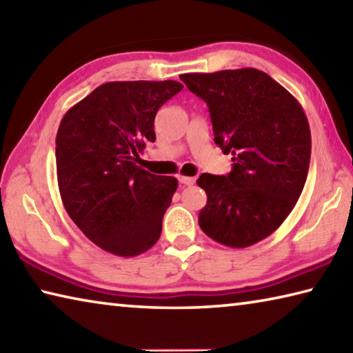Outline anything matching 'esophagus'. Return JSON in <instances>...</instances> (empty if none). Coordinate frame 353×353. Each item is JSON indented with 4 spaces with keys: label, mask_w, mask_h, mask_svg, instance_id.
<instances>
[{
    "label": "esophagus",
    "mask_w": 353,
    "mask_h": 353,
    "mask_svg": "<svg viewBox=\"0 0 353 353\" xmlns=\"http://www.w3.org/2000/svg\"><path fill=\"white\" fill-rule=\"evenodd\" d=\"M179 182L182 185H193L196 182L194 177H187V176H179Z\"/></svg>",
    "instance_id": "34e87169"
}]
</instances>
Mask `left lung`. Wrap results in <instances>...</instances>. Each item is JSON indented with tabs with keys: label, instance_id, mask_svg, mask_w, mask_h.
I'll use <instances>...</instances> for the list:
<instances>
[{
	"label": "left lung",
	"instance_id": "8db88e82",
	"mask_svg": "<svg viewBox=\"0 0 353 353\" xmlns=\"http://www.w3.org/2000/svg\"><path fill=\"white\" fill-rule=\"evenodd\" d=\"M181 79L205 101L214 143L232 154L227 176L201 174L207 205L202 232L224 246H252L277 230L307 181L312 134L302 105L255 68L187 73Z\"/></svg>",
	"mask_w": 353,
	"mask_h": 353
}]
</instances>
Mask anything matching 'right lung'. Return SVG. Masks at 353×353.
Returning <instances> with one entry per match:
<instances>
[{"mask_svg": "<svg viewBox=\"0 0 353 353\" xmlns=\"http://www.w3.org/2000/svg\"><path fill=\"white\" fill-rule=\"evenodd\" d=\"M183 88L176 81L107 82L65 113L56 137L65 210L88 240L119 256L151 249L177 190L137 162L155 141V113Z\"/></svg>", "mask_w": 353, "mask_h": 353, "instance_id": "obj_1", "label": "right lung"}]
</instances>
